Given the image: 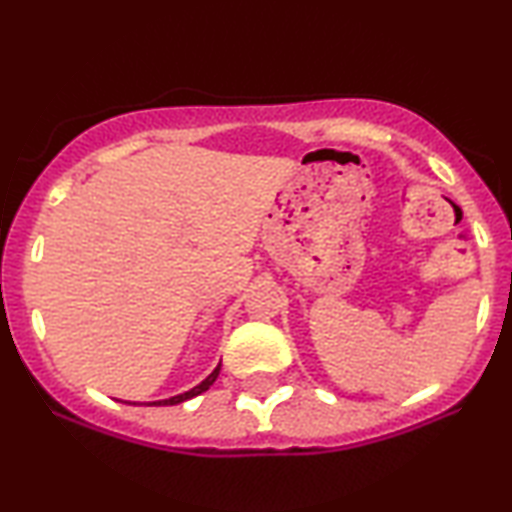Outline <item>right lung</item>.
Masks as SVG:
<instances>
[{
  "instance_id": "obj_1",
  "label": "right lung",
  "mask_w": 512,
  "mask_h": 512,
  "mask_svg": "<svg viewBox=\"0 0 512 512\" xmlns=\"http://www.w3.org/2000/svg\"><path fill=\"white\" fill-rule=\"evenodd\" d=\"M219 370H221V363L212 370V375L205 377V380H202V382L198 384V387H193L191 391H184V394H179V396L165 398V401H156L153 405H177V403H184V401H188V398H193V396H200L202 391H207V389L212 387V384L216 382V377H219Z\"/></svg>"
}]
</instances>
